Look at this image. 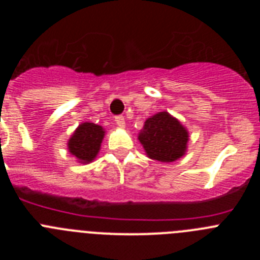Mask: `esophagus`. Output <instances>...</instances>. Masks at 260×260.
Returning <instances> with one entry per match:
<instances>
[{
  "mask_svg": "<svg viewBox=\"0 0 260 260\" xmlns=\"http://www.w3.org/2000/svg\"><path fill=\"white\" fill-rule=\"evenodd\" d=\"M114 121H116L118 127H125V118H123V116H117Z\"/></svg>",
  "mask_w": 260,
  "mask_h": 260,
  "instance_id": "obj_1",
  "label": "esophagus"
}]
</instances>
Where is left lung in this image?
Returning a JSON list of instances; mask_svg holds the SVG:
<instances>
[{"instance_id":"obj_1","label":"left lung","mask_w":260,"mask_h":260,"mask_svg":"<svg viewBox=\"0 0 260 260\" xmlns=\"http://www.w3.org/2000/svg\"><path fill=\"white\" fill-rule=\"evenodd\" d=\"M138 139L148 157L172 162L186 153L189 132L178 119L164 110L146 119Z\"/></svg>"}]
</instances>
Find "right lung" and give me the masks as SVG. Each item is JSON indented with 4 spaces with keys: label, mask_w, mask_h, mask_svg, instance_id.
Returning <instances> with one entry per match:
<instances>
[{
    "label": "right lung",
    "mask_w": 260,
    "mask_h": 260,
    "mask_svg": "<svg viewBox=\"0 0 260 260\" xmlns=\"http://www.w3.org/2000/svg\"><path fill=\"white\" fill-rule=\"evenodd\" d=\"M105 130L92 122H83L77 127L68 142L69 152L82 164H88L98 156Z\"/></svg>",
    "instance_id": "1"
}]
</instances>
